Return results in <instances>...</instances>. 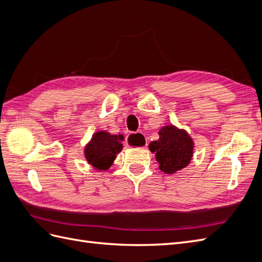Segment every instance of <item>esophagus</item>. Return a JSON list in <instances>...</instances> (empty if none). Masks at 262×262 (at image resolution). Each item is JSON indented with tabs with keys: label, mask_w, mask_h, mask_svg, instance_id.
<instances>
[{
	"label": "esophagus",
	"mask_w": 262,
	"mask_h": 262,
	"mask_svg": "<svg viewBox=\"0 0 262 262\" xmlns=\"http://www.w3.org/2000/svg\"><path fill=\"white\" fill-rule=\"evenodd\" d=\"M125 143L130 147H145L147 142L141 133H131L125 139Z\"/></svg>",
	"instance_id": "obj_1"
}]
</instances>
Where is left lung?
I'll return each instance as SVG.
<instances>
[{"instance_id":"1","label":"left lung","mask_w":262,"mask_h":262,"mask_svg":"<svg viewBox=\"0 0 262 262\" xmlns=\"http://www.w3.org/2000/svg\"><path fill=\"white\" fill-rule=\"evenodd\" d=\"M158 134L160 139L150 142L148 148L155 153L160 169L173 173L188 166L193 155V141L188 132L171 124L163 126Z\"/></svg>"}]
</instances>
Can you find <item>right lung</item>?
Masks as SVG:
<instances>
[{
  "label": "right lung",
  "instance_id": "add662e5",
  "mask_svg": "<svg viewBox=\"0 0 262 262\" xmlns=\"http://www.w3.org/2000/svg\"><path fill=\"white\" fill-rule=\"evenodd\" d=\"M122 134H110L107 131H98L84 148L87 163L97 170H107L113 165L118 153L123 147Z\"/></svg>",
  "mask_w": 262,
  "mask_h": 262
}]
</instances>
